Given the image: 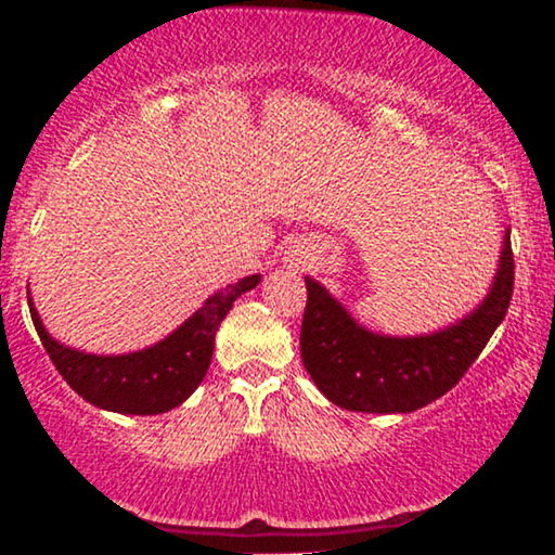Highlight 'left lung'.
Masks as SVG:
<instances>
[{"instance_id": "8db88e82", "label": "left lung", "mask_w": 555, "mask_h": 555, "mask_svg": "<svg viewBox=\"0 0 555 555\" xmlns=\"http://www.w3.org/2000/svg\"><path fill=\"white\" fill-rule=\"evenodd\" d=\"M299 352L323 397L349 412L393 415L441 399L480 358L506 318L514 292L512 240L503 237L501 263L488 297L460 323L425 336H380L362 328L347 310L305 276Z\"/></svg>"}]
</instances>
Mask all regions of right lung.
<instances>
[{
    "instance_id": "obj_1",
    "label": "right lung",
    "mask_w": 555,
    "mask_h": 555,
    "mask_svg": "<svg viewBox=\"0 0 555 555\" xmlns=\"http://www.w3.org/2000/svg\"><path fill=\"white\" fill-rule=\"evenodd\" d=\"M258 282L260 276L253 273L240 279L237 284L224 286L167 339L140 352L112 354V358L78 352L52 339L30 299L28 305L38 339L73 391L101 410L119 412V415H162L180 406L201 386L211 365L216 331L232 310L234 299L258 286Z\"/></svg>"
}]
</instances>
